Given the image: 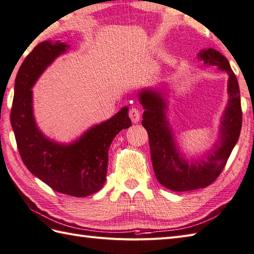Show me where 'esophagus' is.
I'll return each instance as SVG.
<instances>
[{
	"instance_id": "1",
	"label": "esophagus",
	"mask_w": 254,
	"mask_h": 254,
	"mask_svg": "<svg viewBox=\"0 0 254 254\" xmlns=\"http://www.w3.org/2000/svg\"><path fill=\"white\" fill-rule=\"evenodd\" d=\"M128 116H130L132 122L136 123L139 121V118H141V111H139L137 108H132V109L128 111Z\"/></svg>"
}]
</instances>
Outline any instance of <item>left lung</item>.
Listing matches in <instances>:
<instances>
[{"label": "left lung", "mask_w": 254, "mask_h": 254, "mask_svg": "<svg viewBox=\"0 0 254 254\" xmlns=\"http://www.w3.org/2000/svg\"><path fill=\"white\" fill-rule=\"evenodd\" d=\"M196 59L204 66H217L228 74V102L219 124V137L213 148L201 158L187 159L181 153L167 118L168 104L163 91L144 88L138 93L139 102L145 110L142 124L148 133L155 176L161 186L177 192L212 185L223 171L241 131L240 90L228 60L212 48L199 51Z\"/></svg>", "instance_id": "8db88e82"}]
</instances>
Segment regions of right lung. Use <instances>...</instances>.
I'll list each match as a JSON object with an SVG mask.
<instances>
[{"mask_svg": "<svg viewBox=\"0 0 254 254\" xmlns=\"http://www.w3.org/2000/svg\"><path fill=\"white\" fill-rule=\"evenodd\" d=\"M68 48L59 40H47L26 57L15 79L10 123L27 169L52 190L84 197L104 187L108 150L117 134L130 127L132 122L128 107H123L109 120L91 127L68 144L52 141L39 130L34 116L31 88L46 68Z\"/></svg>", "mask_w": 254, "mask_h": 254, "instance_id": "obj_1", "label": "right lung"}]
</instances>
